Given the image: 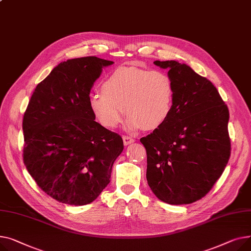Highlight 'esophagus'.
Listing matches in <instances>:
<instances>
[{
  "instance_id": "esophagus-1",
  "label": "esophagus",
  "mask_w": 251,
  "mask_h": 251,
  "mask_svg": "<svg viewBox=\"0 0 251 251\" xmlns=\"http://www.w3.org/2000/svg\"><path fill=\"white\" fill-rule=\"evenodd\" d=\"M123 140H124V144H125V146H127V145H129V144H131V143H134V142H135V139H132V138L127 137V136H124V137H123Z\"/></svg>"
}]
</instances>
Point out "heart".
<instances>
[{
  "instance_id": "1",
  "label": "heart",
  "mask_w": 251,
  "mask_h": 251,
  "mask_svg": "<svg viewBox=\"0 0 251 251\" xmlns=\"http://www.w3.org/2000/svg\"><path fill=\"white\" fill-rule=\"evenodd\" d=\"M102 90L90 95L89 105L99 123L107 128L117 126L125 110L127 130L143 126L154 129L168 120L172 110L174 88L163 72L117 68L103 82Z\"/></svg>"
}]
</instances>
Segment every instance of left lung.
Returning <instances> with one entry per match:
<instances>
[{"mask_svg": "<svg viewBox=\"0 0 251 251\" xmlns=\"http://www.w3.org/2000/svg\"><path fill=\"white\" fill-rule=\"evenodd\" d=\"M168 70L174 99L168 120L141 139L147 181L169 204H188L207 195L230 157L229 110L217 88L185 64L155 61Z\"/></svg>", "mask_w": 251, "mask_h": 251, "instance_id": "8db88e82", "label": "left lung"}]
</instances>
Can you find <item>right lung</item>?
<instances>
[{
	"label": "right lung",
	"mask_w": 251,
	"mask_h": 251,
	"mask_svg": "<svg viewBox=\"0 0 251 251\" xmlns=\"http://www.w3.org/2000/svg\"><path fill=\"white\" fill-rule=\"evenodd\" d=\"M112 64L96 56L62 62L36 86L24 113V164L44 193L61 202L95 201L124 150L122 137L95 122L89 105L94 82Z\"/></svg>",
	"instance_id": "obj_1"
}]
</instances>
